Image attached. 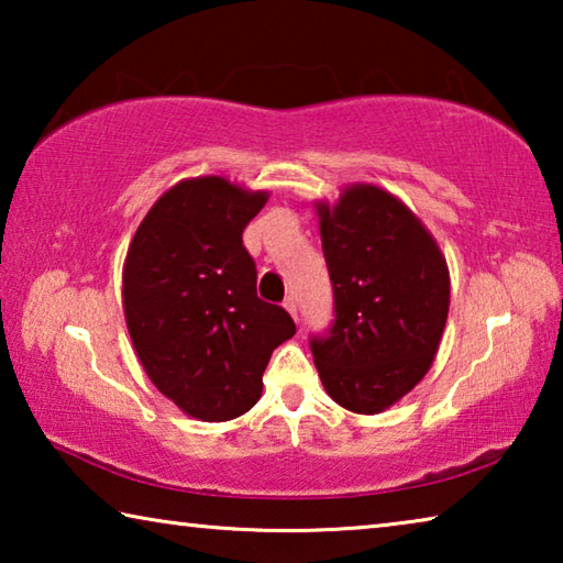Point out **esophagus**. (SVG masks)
<instances>
[{
	"mask_svg": "<svg viewBox=\"0 0 563 563\" xmlns=\"http://www.w3.org/2000/svg\"><path fill=\"white\" fill-rule=\"evenodd\" d=\"M285 310H288L290 312V316L295 318V322H300V318H298V302H295V298H292V295H288V298H285Z\"/></svg>",
	"mask_w": 563,
	"mask_h": 563,
	"instance_id": "34e87169",
	"label": "esophagus"
}]
</instances>
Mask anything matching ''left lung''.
Instances as JSON below:
<instances>
[{"label": "left lung", "mask_w": 563, "mask_h": 563, "mask_svg": "<svg viewBox=\"0 0 563 563\" xmlns=\"http://www.w3.org/2000/svg\"><path fill=\"white\" fill-rule=\"evenodd\" d=\"M335 320L310 350L340 407L377 415L432 367L450 312V273L434 238L377 186L318 206Z\"/></svg>", "instance_id": "1"}]
</instances>
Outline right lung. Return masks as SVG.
Segmentation results:
<instances>
[{"label": "right lung", "mask_w": 563, "mask_h": 563, "mask_svg": "<svg viewBox=\"0 0 563 563\" xmlns=\"http://www.w3.org/2000/svg\"><path fill=\"white\" fill-rule=\"evenodd\" d=\"M268 201L221 176L180 180L141 221L123 265V312L161 393L203 422L261 399L273 350L295 335L280 305L258 298L243 231Z\"/></svg>", "instance_id": "obj_1"}]
</instances>
